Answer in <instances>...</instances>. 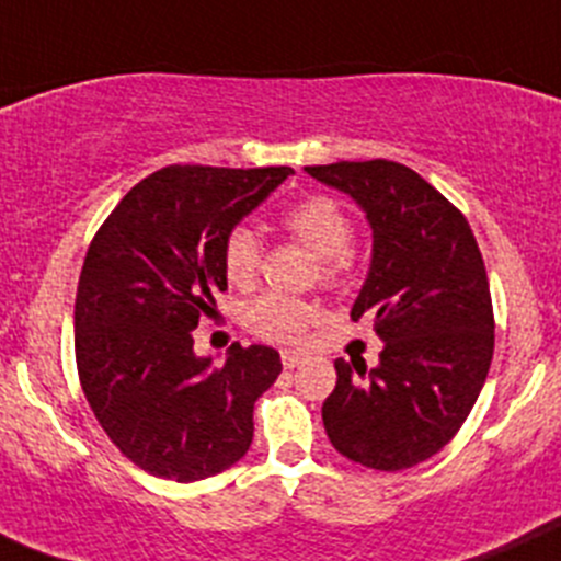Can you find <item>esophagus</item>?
I'll return each instance as SVG.
<instances>
[{
  "mask_svg": "<svg viewBox=\"0 0 561 561\" xmlns=\"http://www.w3.org/2000/svg\"><path fill=\"white\" fill-rule=\"evenodd\" d=\"M304 355L301 353H290V350H285V353H282V366H285V369H296L298 364H304Z\"/></svg>",
  "mask_w": 561,
  "mask_h": 561,
  "instance_id": "34e87169",
  "label": "esophagus"
}]
</instances>
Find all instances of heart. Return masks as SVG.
<instances>
[{
  "mask_svg": "<svg viewBox=\"0 0 561 561\" xmlns=\"http://www.w3.org/2000/svg\"><path fill=\"white\" fill-rule=\"evenodd\" d=\"M282 225L320 257L322 276L328 282L342 274L344 265H347L350 244H353V219L344 211L342 203L328 195H312L298 203V206H293L282 217ZM222 268L230 285L236 287H249L257 279L260 241L252 228L236 225L225 236ZM312 304L279 296V293H268V296L257 298L247 309L249 328L260 336L274 339V342H298V339H304L307 328L312 325Z\"/></svg>",
  "mask_w": 561,
  "mask_h": 561,
  "instance_id": "b5f03b06",
  "label": "heart"
}]
</instances>
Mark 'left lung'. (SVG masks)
I'll return each mask as SVG.
<instances>
[{
	"mask_svg": "<svg viewBox=\"0 0 561 561\" xmlns=\"http://www.w3.org/2000/svg\"><path fill=\"white\" fill-rule=\"evenodd\" d=\"M353 197L371 228V265L353 320L371 317L380 364L336 358L322 404L333 448L380 472L445 448L478 401L494 355L489 276L469 222L412 168L390 160L304 168Z\"/></svg>",
	"mask_w": 561,
	"mask_h": 561,
	"instance_id": "obj_1",
	"label": "left lung"
}]
</instances>
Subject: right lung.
Here are the masks:
<instances>
[{
  "label": "right lung",
  "instance_id": "right-lung-1",
  "mask_svg": "<svg viewBox=\"0 0 561 561\" xmlns=\"http://www.w3.org/2000/svg\"><path fill=\"white\" fill-rule=\"evenodd\" d=\"M293 168L171 165L122 197L94 236L76 296V364L111 443L157 478L192 483L252 445L254 401L282 371L274 347L195 355L192 331L228 290L225 236Z\"/></svg>",
  "mask_w": 561,
  "mask_h": 561
}]
</instances>
